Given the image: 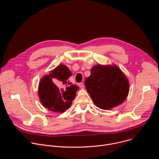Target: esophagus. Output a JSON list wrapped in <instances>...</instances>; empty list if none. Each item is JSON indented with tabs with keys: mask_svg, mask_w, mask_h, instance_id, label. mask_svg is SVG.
<instances>
[{
	"mask_svg": "<svg viewBox=\"0 0 159 159\" xmlns=\"http://www.w3.org/2000/svg\"><path fill=\"white\" fill-rule=\"evenodd\" d=\"M78 85H79V87H80V89H83L84 87V84H83V83H80L78 84Z\"/></svg>",
	"mask_w": 159,
	"mask_h": 159,
	"instance_id": "esophagus-1",
	"label": "esophagus"
}]
</instances>
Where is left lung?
<instances>
[{
    "label": "left lung",
    "instance_id": "1",
    "mask_svg": "<svg viewBox=\"0 0 159 159\" xmlns=\"http://www.w3.org/2000/svg\"><path fill=\"white\" fill-rule=\"evenodd\" d=\"M84 82L94 104L101 109H110L123 102L129 93L127 78L116 66L97 65Z\"/></svg>",
    "mask_w": 159,
    "mask_h": 159
}]
</instances>
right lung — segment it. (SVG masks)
Segmentation results:
<instances>
[{"instance_id":"obj_1","label":"right lung","mask_w":159,"mask_h":159,"mask_svg":"<svg viewBox=\"0 0 159 159\" xmlns=\"http://www.w3.org/2000/svg\"><path fill=\"white\" fill-rule=\"evenodd\" d=\"M71 76L69 68L61 64L41 79L39 96L44 107L61 113L70 107L79 89L69 80Z\"/></svg>"}]
</instances>
